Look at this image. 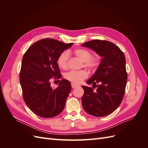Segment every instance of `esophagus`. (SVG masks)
Instances as JSON below:
<instances>
[{
    "instance_id": "esophagus-1",
    "label": "esophagus",
    "mask_w": 148,
    "mask_h": 148,
    "mask_svg": "<svg viewBox=\"0 0 148 148\" xmlns=\"http://www.w3.org/2000/svg\"><path fill=\"white\" fill-rule=\"evenodd\" d=\"M71 88H77V87L78 86V85L75 84H74V83H71Z\"/></svg>"
}]
</instances>
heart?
Segmentation results:
<instances>
[{
  "label": "heart",
  "instance_id": "heart-1",
  "mask_svg": "<svg viewBox=\"0 0 148 148\" xmlns=\"http://www.w3.org/2000/svg\"><path fill=\"white\" fill-rule=\"evenodd\" d=\"M75 56L83 62V66L90 70H95L99 66L101 59L99 56L92 55L90 50L84 48L76 49L73 52ZM70 57L68 51L61 52L57 58V64L59 68L62 70L68 69V63ZM88 77V73L86 70H79L77 71H71L65 75V78L74 84H79L83 79Z\"/></svg>",
  "mask_w": 148,
  "mask_h": 148
}]
</instances>
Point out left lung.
I'll list each match as a JSON object with an SVG mask.
<instances>
[{
  "label": "left lung",
  "instance_id": "8db88e82",
  "mask_svg": "<svg viewBox=\"0 0 148 148\" xmlns=\"http://www.w3.org/2000/svg\"><path fill=\"white\" fill-rule=\"evenodd\" d=\"M82 46L91 48L102 59L95 73L83 86L82 102L84 110L95 117H104L117 109L122 102L127 82L126 60L121 49L110 41L95 39Z\"/></svg>",
  "mask_w": 148,
  "mask_h": 148
}]
</instances>
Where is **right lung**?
I'll return each mask as SVG.
<instances>
[{"label": "right lung", "mask_w": 148, "mask_h": 148, "mask_svg": "<svg viewBox=\"0 0 148 148\" xmlns=\"http://www.w3.org/2000/svg\"><path fill=\"white\" fill-rule=\"evenodd\" d=\"M73 44L44 38L33 44L25 53L20 71L23 97L26 106L39 117H53L64 109L71 89L70 82L62 79L56 89L51 88L50 82L62 77L57 58Z\"/></svg>", "instance_id": "right-lung-1"}]
</instances>
